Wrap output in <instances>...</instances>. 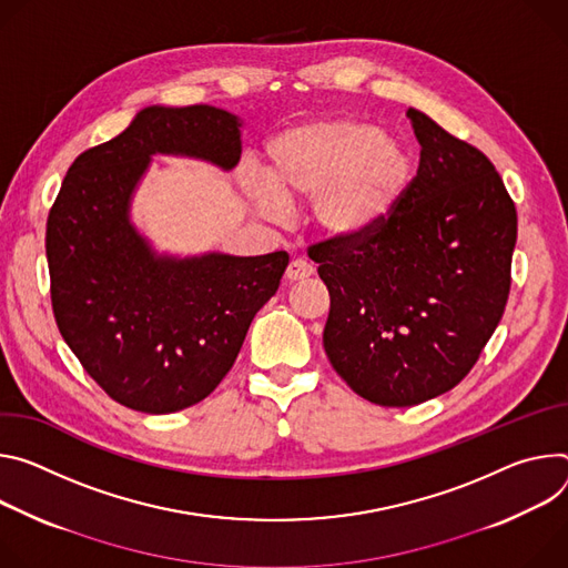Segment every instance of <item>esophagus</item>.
Instances as JSON below:
<instances>
[{
	"label": "esophagus",
	"instance_id": "obj_1",
	"mask_svg": "<svg viewBox=\"0 0 568 568\" xmlns=\"http://www.w3.org/2000/svg\"><path fill=\"white\" fill-rule=\"evenodd\" d=\"M311 273H313V266H311L308 262H304V260H293V262L288 264V268H286V280H288V282H300V280L311 277Z\"/></svg>",
	"mask_w": 568,
	"mask_h": 568
}]
</instances>
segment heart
I'll use <instances>...</instances> for the list:
<instances>
[{
    "label": "heart",
    "instance_id": "obj_1",
    "mask_svg": "<svg viewBox=\"0 0 568 568\" xmlns=\"http://www.w3.org/2000/svg\"><path fill=\"white\" fill-rule=\"evenodd\" d=\"M410 178L406 151L356 119H321L273 140L266 180L247 178L245 194L271 221L284 205L311 203V221L332 241H356L379 225Z\"/></svg>",
    "mask_w": 568,
    "mask_h": 568
}]
</instances>
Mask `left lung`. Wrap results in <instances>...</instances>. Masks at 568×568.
<instances>
[{
    "mask_svg": "<svg viewBox=\"0 0 568 568\" xmlns=\"http://www.w3.org/2000/svg\"><path fill=\"white\" fill-rule=\"evenodd\" d=\"M417 175L356 241L308 247L329 288L323 343L363 399L415 406L458 386L510 295L517 210L494 164L408 108Z\"/></svg>",
    "mask_w": 568,
    "mask_h": 568,
    "instance_id": "8db88e82",
    "label": "left lung"
}]
</instances>
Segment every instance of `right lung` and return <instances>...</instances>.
Returning <instances> with one entry per match:
<instances>
[{
    "label": "right lung",
    "mask_w": 568,
    "mask_h": 568,
    "mask_svg": "<svg viewBox=\"0 0 568 568\" xmlns=\"http://www.w3.org/2000/svg\"><path fill=\"white\" fill-rule=\"evenodd\" d=\"M155 153L230 171L241 119L214 105H149L121 135L81 153L47 219V262L55 325L85 372L121 406L162 415L223 382L288 255H158L131 223Z\"/></svg>",
    "instance_id": "obj_1"
}]
</instances>
